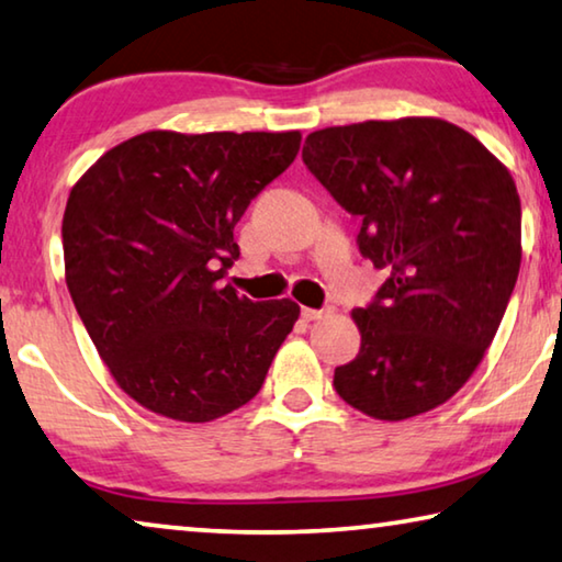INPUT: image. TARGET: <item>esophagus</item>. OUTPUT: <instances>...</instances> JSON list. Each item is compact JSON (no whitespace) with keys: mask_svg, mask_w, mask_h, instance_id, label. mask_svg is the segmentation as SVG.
<instances>
[{"mask_svg":"<svg viewBox=\"0 0 562 562\" xmlns=\"http://www.w3.org/2000/svg\"><path fill=\"white\" fill-rule=\"evenodd\" d=\"M325 315V310H315V307H303V317L305 321H321Z\"/></svg>","mask_w":562,"mask_h":562,"instance_id":"1","label":"esophagus"}]
</instances>
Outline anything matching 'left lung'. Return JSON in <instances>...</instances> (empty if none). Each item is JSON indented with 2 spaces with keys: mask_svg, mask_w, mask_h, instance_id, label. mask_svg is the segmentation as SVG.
<instances>
[{
  "mask_svg": "<svg viewBox=\"0 0 562 562\" xmlns=\"http://www.w3.org/2000/svg\"><path fill=\"white\" fill-rule=\"evenodd\" d=\"M303 161L361 216V255L389 270L373 303L353 310L361 350L335 368V391L383 422L431 412L480 366L515 290L522 212L513 176L439 119L315 131Z\"/></svg>",
  "mask_w": 562,
  "mask_h": 562,
  "instance_id": "1",
  "label": "left lung"
}]
</instances>
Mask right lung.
<instances>
[{
    "label": "right lung",
    "mask_w": 562,
    "mask_h": 562,
    "mask_svg": "<svg viewBox=\"0 0 562 562\" xmlns=\"http://www.w3.org/2000/svg\"><path fill=\"white\" fill-rule=\"evenodd\" d=\"M297 150V131H148L72 187L67 290L108 371L148 412L204 424L262 389L300 307L220 280L239 257L234 224Z\"/></svg>",
    "instance_id": "right-lung-1"
}]
</instances>
